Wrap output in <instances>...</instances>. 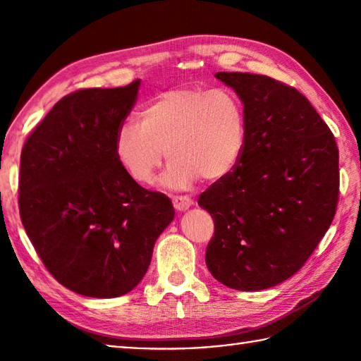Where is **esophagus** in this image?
<instances>
[{
    "mask_svg": "<svg viewBox=\"0 0 361 361\" xmlns=\"http://www.w3.org/2000/svg\"><path fill=\"white\" fill-rule=\"evenodd\" d=\"M172 203H173V208L176 211H180V212L189 209L190 206L194 204V202L190 200V198L186 197V195H176V197H173L172 198Z\"/></svg>",
    "mask_w": 361,
    "mask_h": 361,
    "instance_id": "obj_1",
    "label": "esophagus"
}]
</instances>
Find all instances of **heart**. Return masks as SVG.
Instances as JSON below:
<instances>
[{
	"label": "heart",
	"mask_w": 361,
	"mask_h": 361,
	"mask_svg": "<svg viewBox=\"0 0 361 361\" xmlns=\"http://www.w3.org/2000/svg\"><path fill=\"white\" fill-rule=\"evenodd\" d=\"M137 122L116 130L113 152L140 185H150L164 155L171 164L161 183L169 189H190L198 178L224 181L239 166L247 145V111L229 90H167L142 106Z\"/></svg>",
	"instance_id": "b5f03b06"
}]
</instances>
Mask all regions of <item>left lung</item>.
<instances>
[{
	"instance_id": "8db88e82",
	"label": "left lung",
	"mask_w": 361,
	"mask_h": 361,
	"mask_svg": "<svg viewBox=\"0 0 361 361\" xmlns=\"http://www.w3.org/2000/svg\"><path fill=\"white\" fill-rule=\"evenodd\" d=\"M247 111L235 171L198 198L216 231L206 265L229 288L256 291L291 278L331 226L338 202V147L309 99L250 73H216Z\"/></svg>"
}]
</instances>
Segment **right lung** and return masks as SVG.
I'll return each instance as SVG.
<instances>
[{"label":"right lung","mask_w":361,"mask_h":361,"mask_svg":"<svg viewBox=\"0 0 361 361\" xmlns=\"http://www.w3.org/2000/svg\"><path fill=\"white\" fill-rule=\"evenodd\" d=\"M140 85L65 96L21 150L23 226L48 271L83 296L132 291L175 217L171 198L137 185L113 152Z\"/></svg>","instance_id":"right-lung-1"}]
</instances>
